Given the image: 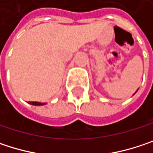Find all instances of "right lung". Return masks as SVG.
Returning <instances> with one entry per match:
<instances>
[{
  "label": "right lung",
  "mask_w": 153,
  "mask_h": 153,
  "mask_svg": "<svg viewBox=\"0 0 153 153\" xmlns=\"http://www.w3.org/2000/svg\"><path fill=\"white\" fill-rule=\"evenodd\" d=\"M29 104L33 105H45L44 103H39V102H29Z\"/></svg>",
  "instance_id": "add662e5"
}]
</instances>
